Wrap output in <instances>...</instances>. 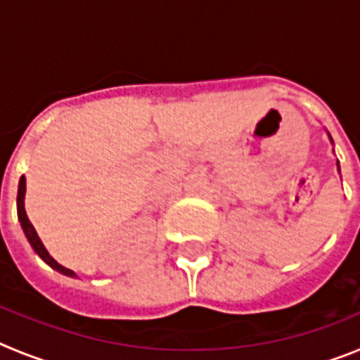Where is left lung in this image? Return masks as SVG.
I'll list each match as a JSON object with an SVG mask.
<instances>
[{
    "label": "left lung",
    "instance_id": "obj_1",
    "mask_svg": "<svg viewBox=\"0 0 360 360\" xmlns=\"http://www.w3.org/2000/svg\"><path fill=\"white\" fill-rule=\"evenodd\" d=\"M330 136V135H328ZM330 141H332V136H330ZM337 167H339V162H337Z\"/></svg>",
    "mask_w": 360,
    "mask_h": 360
}]
</instances>
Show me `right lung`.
I'll list each match as a JSON object with an SVG mask.
<instances>
[{"label":"right lung","mask_w":360,"mask_h":360,"mask_svg":"<svg viewBox=\"0 0 360 360\" xmlns=\"http://www.w3.org/2000/svg\"><path fill=\"white\" fill-rule=\"evenodd\" d=\"M25 191H27V178L21 176L19 178L18 200H15V202H18V219H19V224H21V229H23L25 236H27L28 243H30L32 249L36 250L37 256H39L44 263H49L53 270H57V272H61V274H65V276H70V278H75V272H73V270L59 265V263H57L56 259L50 256L49 250L44 249L43 241L39 240L36 229H34V225L30 224V219H28V216H27V211H25Z\"/></svg>","instance_id":"1"}]
</instances>
